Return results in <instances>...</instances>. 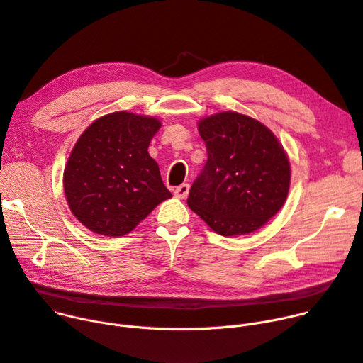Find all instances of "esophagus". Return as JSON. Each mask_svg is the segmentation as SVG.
Returning a JSON list of instances; mask_svg holds the SVG:
<instances>
[{
    "label": "esophagus",
    "mask_w": 363,
    "mask_h": 363,
    "mask_svg": "<svg viewBox=\"0 0 363 363\" xmlns=\"http://www.w3.org/2000/svg\"><path fill=\"white\" fill-rule=\"evenodd\" d=\"M188 192H189V185L188 184H182V185H179V186H177L174 189V196L177 199H185L188 196Z\"/></svg>",
    "instance_id": "1"
}]
</instances>
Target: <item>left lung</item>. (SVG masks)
I'll use <instances>...</instances> for the list:
<instances>
[{"instance_id":"left-lung-1","label":"left lung","mask_w":363,"mask_h":363,"mask_svg":"<svg viewBox=\"0 0 363 363\" xmlns=\"http://www.w3.org/2000/svg\"><path fill=\"white\" fill-rule=\"evenodd\" d=\"M199 131L207 162L192 182L188 206L219 235H247L281 208L291 164L276 135L238 112L204 118Z\"/></svg>"}]
</instances>
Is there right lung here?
<instances>
[{"label": "right lung", "instance_id": "add662e5", "mask_svg": "<svg viewBox=\"0 0 363 363\" xmlns=\"http://www.w3.org/2000/svg\"><path fill=\"white\" fill-rule=\"evenodd\" d=\"M160 121L131 112L105 115L80 135L64 171L71 213L91 232L130 233L172 194L147 149Z\"/></svg>", "mask_w": 363, "mask_h": 363}]
</instances>
